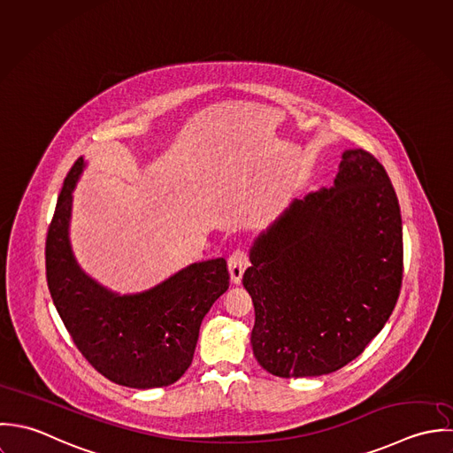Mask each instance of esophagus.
Returning a JSON list of instances; mask_svg holds the SVG:
<instances>
[{
    "mask_svg": "<svg viewBox=\"0 0 453 453\" xmlns=\"http://www.w3.org/2000/svg\"><path fill=\"white\" fill-rule=\"evenodd\" d=\"M249 254L242 249L234 250L229 259H227V268H229V274H231V280L233 283H242V278H243V273L249 268Z\"/></svg>",
    "mask_w": 453,
    "mask_h": 453,
    "instance_id": "obj_1",
    "label": "esophagus"
}]
</instances>
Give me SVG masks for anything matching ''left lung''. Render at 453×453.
Listing matches in <instances>:
<instances>
[{"mask_svg": "<svg viewBox=\"0 0 453 453\" xmlns=\"http://www.w3.org/2000/svg\"><path fill=\"white\" fill-rule=\"evenodd\" d=\"M250 263V343L266 371L320 376L354 361L388 320L403 280V220L385 168L345 150L334 183L292 199L254 240Z\"/></svg>", "mask_w": 453, "mask_h": 453, "instance_id": "obj_1", "label": "left lung"}]
</instances>
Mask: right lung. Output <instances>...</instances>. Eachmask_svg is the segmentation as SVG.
Here are the masks:
<instances>
[{
  "label": "right lung",
  "instance_id": "right-lung-1",
  "mask_svg": "<svg viewBox=\"0 0 453 453\" xmlns=\"http://www.w3.org/2000/svg\"><path fill=\"white\" fill-rule=\"evenodd\" d=\"M88 163L81 157L58 197L47 234V283L77 349L110 381L131 388L175 383L190 365L199 327L227 290L224 257L192 263L161 283L119 294L81 268L70 242L73 190Z\"/></svg>",
  "mask_w": 453,
  "mask_h": 453
}]
</instances>
